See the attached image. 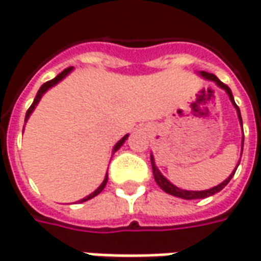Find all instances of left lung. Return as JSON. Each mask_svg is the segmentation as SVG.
<instances>
[{"mask_svg":"<svg viewBox=\"0 0 261 261\" xmlns=\"http://www.w3.org/2000/svg\"><path fill=\"white\" fill-rule=\"evenodd\" d=\"M201 75L202 77H205L206 80H211L214 81V83H216V86L221 87L222 90H225L226 91V94L229 95V99L232 101V104H233V107L236 108V111H238V116H239V122L240 125H242V129H243V123H242V115H240V110L239 107L236 105V102H234L233 99V95H232V91H230V88H229L226 84H223L222 81L219 80L218 77H216L215 74H210V73H206V71H201ZM243 140H245V138L242 139V151H243ZM240 156H242V153H240ZM150 162H151V169H153V175H154V181L157 182V186L160 187L162 190H163L164 193L170 194V195H174V197H178V198H182V199H201V198H206V197H211V195H214V194L219 193L222 188H225V187L228 186V182L230 181V178L233 177L234 171H236V169H238V166H239V163H238V166H236V169L233 170V173L229 175L226 180L223 181V182H221L219 186L214 187V188H210V190H205V191H187V190H181V188H178V187H175L174 184H171L166 177H164L160 171H159V169L156 167V164H154V159H153V156H150Z\"/></svg>","mask_w":261,"mask_h":261,"instance_id":"obj_1","label":"left lung"}]
</instances>
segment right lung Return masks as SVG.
I'll use <instances>...</instances> for the list:
<instances>
[{"instance_id": "1", "label": "right lung", "mask_w": 261, "mask_h": 261, "mask_svg": "<svg viewBox=\"0 0 261 261\" xmlns=\"http://www.w3.org/2000/svg\"><path fill=\"white\" fill-rule=\"evenodd\" d=\"M71 70H73V67H68V68H66V70H63L62 73H60V74H59V75H56V77H55L53 80L46 81L45 84H43V86L39 88V91H38V94H36V97H35V99H33L32 105H31V107H29V110L27 111V116H25V121H28V118L31 116V114H32L33 110H35V107H36L39 101H40V98H42V95H43V94H45V92L47 91V90H49L50 87L56 86L59 81H62L63 79H64V77H66V75H67L68 73H70V71H71ZM126 139H127V135H125V136H123V138H122V139L119 140V142H118V143H116L115 146H114V153H115V151L118 150V149H119V147H121V146L123 145V143H125V140H126ZM107 181H108V174L105 175V178H104V181H102V184L98 187V188H97V190H95V191H94V193H91V194H90V195H87L86 198L81 199L80 202H86V201H88V199L94 198L95 195H98V194L101 193V191H102V190H104V188H105V186H107Z\"/></svg>"}]
</instances>
